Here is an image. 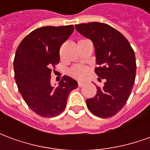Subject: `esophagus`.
Here are the masks:
<instances>
[{
    "label": "esophagus",
    "instance_id": "1",
    "mask_svg": "<svg viewBox=\"0 0 150 150\" xmlns=\"http://www.w3.org/2000/svg\"><path fill=\"white\" fill-rule=\"evenodd\" d=\"M78 85H79V87H83V86L84 85V82L79 81L78 82Z\"/></svg>",
    "mask_w": 150,
    "mask_h": 150
}]
</instances>
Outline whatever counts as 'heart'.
<instances>
[{"label":"heart","mask_w":150,"mask_h":150,"mask_svg":"<svg viewBox=\"0 0 150 150\" xmlns=\"http://www.w3.org/2000/svg\"><path fill=\"white\" fill-rule=\"evenodd\" d=\"M87 71H88V70L84 67L76 66L71 70V75L75 78H83L86 75Z\"/></svg>","instance_id":"obj_1"}]
</instances>
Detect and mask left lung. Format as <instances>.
Masks as SVG:
<instances>
[{"mask_svg": "<svg viewBox=\"0 0 150 150\" xmlns=\"http://www.w3.org/2000/svg\"><path fill=\"white\" fill-rule=\"evenodd\" d=\"M83 37L90 39L95 48L96 74L106 81L97 88L93 98L86 100L91 112L101 118L116 115L126 104L136 77V58L125 36L110 25L100 22L75 25Z\"/></svg>", "mask_w": 150, "mask_h": 150, "instance_id": "left-lung-1", "label": "left lung"}]
</instances>
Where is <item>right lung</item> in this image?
I'll use <instances>...</instances> for the list:
<instances>
[{
	"instance_id": "1",
	"label": "right lung",
	"mask_w": 150,
	"mask_h": 150,
	"mask_svg": "<svg viewBox=\"0 0 150 150\" xmlns=\"http://www.w3.org/2000/svg\"><path fill=\"white\" fill-rule=\"evenodd\" d=\"M75 30L72 25L44 26L28 34L18 46L14 61L15 80L29 108L43 117L62 113L70 92L78 82L65 75L59 86L50 83L51 67L59 62V48Z\"/></svg>"
}]
</instances>
